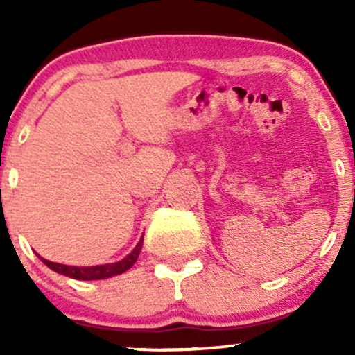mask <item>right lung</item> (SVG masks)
I'll return each instance as SVG.
<instances>
[{
  "label": "right lung",
  "mask_w": 355,
  "mask_h": 355,
  "mask_svg": "<svg viewBox=\"0 0 355 355\" xmlns=\"http://www.w3.org/2000/svg\"><path fill=\"white\" fill-rule=\"evenodd\" d=\"M141 245H144V237L140 239V242L137 243L135 248H133L132 254L126 255L123 260H120V262L107 263V266L73 267V266H63V263L50 262V260L43 259V257H40V259L43 260L44 266L50 267L51 270L58 272L61 275L71 277V279H76V280H100V279H108V277H113V275H120L128 270V268L137 262L138 255H140Z\"/></svg>",
  "instance_id": "obj_1"
}]
</instances>
